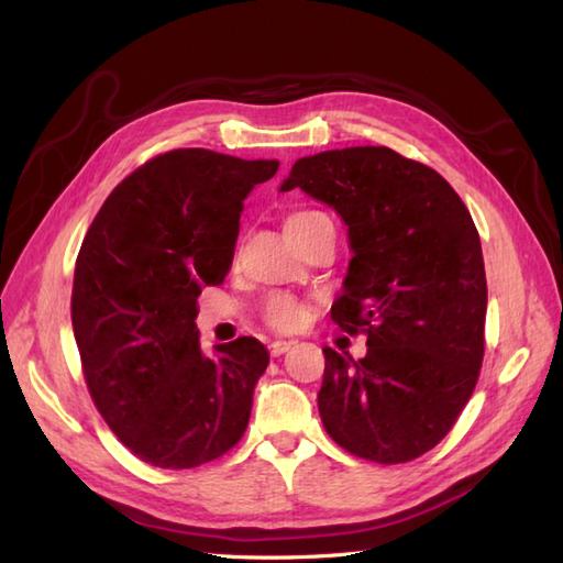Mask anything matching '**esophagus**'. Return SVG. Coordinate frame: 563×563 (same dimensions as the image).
Segmentation results:
<instances>
[{"instance_id":"obj_1","label":"esophagus","mask_w":563,"mask_h":563,"mask_svg":"<svg viewBox=\"0 0 563 563\" xmlns=\"http://www.w3.org/2000/svg\"><path fill=\"white\" fill-rule=\"evenodd\" d=\"M290 345H292V341H283V339H275L271 345H268V349H271V355H275V357H278V355H283L285 351H290Z\"/></svg>"}]
</instances>
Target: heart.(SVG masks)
<instances>
[{
    "instance_id": "heart-1",
    "label": "heart",
    "mask_w": 563,
    "mask_h": 563,
    "mask_svg": "<svg viewBox=\"0 0 563 563\" xmlns=\"http://www.w3.org/2000/svg\"><path fill=\"white\" fill-rule=\"evenodd\" d=\"M319 220H327V214L319 210H295L288 214V220H285V230H288V234L302 232ZM261 319H263V324L275 329V331H292V329H300L305 324L307 307L292 295L275 292L268 297L266 302H263Z\"/></svg>"
}]
</instances>
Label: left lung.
<instances>
[{
  "mask_svg": "<svg viewBox=\"0 0 563 563\" xmlns=\"http://www.w3.org/2000/svg\"><path fill=\"white\" fill-rule=\"evenodd\" d=\"M292 188L349 224L353 258L331 319L367 336L361 361L324 349L321 423L355 457H421L450 433L484 361L486 273L472 214L438 172L389 147L297 159L280 190Z\"/></svg>",
  "mask_w": 563,
  "mask_h": 563,
  "instance_id": "8db88e82",
  "label": "left lung"
}]
</instances>
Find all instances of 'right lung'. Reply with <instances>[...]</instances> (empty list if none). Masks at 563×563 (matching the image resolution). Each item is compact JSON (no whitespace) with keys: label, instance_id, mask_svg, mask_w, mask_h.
I'll use <instances>...</instances> for the list:
<instances>
[{"label":"right lung","instance_id":"obj_1","mask_svg":"<svg viewBox=\"0 0 563 563\" xmlns=\"http://www.w3.org/2000/svg\"><path fill=\"white\" fill-rule=\"evenodd\" d=\"M278 166L202 147L164 152L113 188L84 236L71 285L84 379L142 462L194 470L244 435L271 357L251 336L202 353L198 295L224 280L244 198Z\"/></svg>","mask_w":563,"mask_h":563}]
</instances>
